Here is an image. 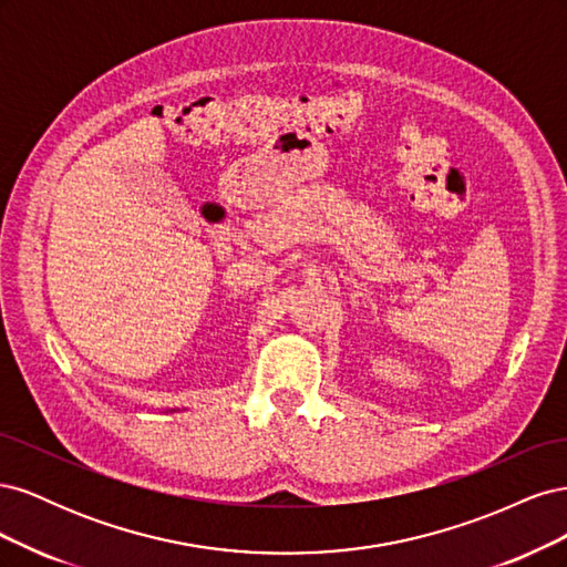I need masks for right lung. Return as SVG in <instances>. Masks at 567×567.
<instances>
[{
  "instance_id": "add662e5",
  "label": "right lung",
  "mask_w": 567,
  "mask_h": 567,
  "mask_svg": "<svg viewBox=\"0 0 567 567\" xmlns=\"http://www.w3.org/2000/svg\"><path fill=\"white\" fill-rule=\"evenodd\" d=\"M165 411H179V409H165Z\"/></svg>"
}]
</instances>
